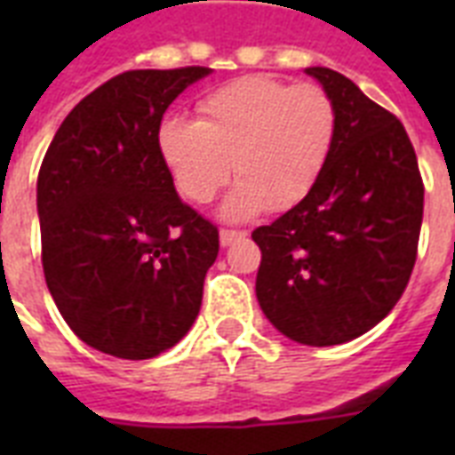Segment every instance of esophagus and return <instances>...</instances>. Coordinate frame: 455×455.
I'll return each instance as SVG.
<instances>
[{"label":"esophagus","mask_w":455,"mask_h":455,"mask_svg":"<svg viewBox=\"0 0 455 455\" xmlns=\"http://www.w3.org/2000/svg\"><path fill=\"white\" fill-rule=\"evenodd\" d=\"M245 238V231H231V228H221L220 231V243L227 248V245H234L235 241Z\"/></svg>","instance_id":"34e87169"}]
</instances>
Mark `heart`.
Returning a JSON list of instances; mask_svg holds the SVG:
<instances>
[{"label": "heart", "instance_id": "1", "mask_svg": "<svg viewBox=\"0 0 455 455\" xmlns=\"http://www.w3.org/2000/svg\"><path fill=\"white\" fill-rule=\"evenodd\" d=\"M200 120L170 116L156 144L177 191L210 203L235 177L221 217L248 220L259 210L283 212L302 203L323 174L338 137V108L316 84H285L248 75L207 94Z\"/></svg>", "mask_w": 455, "mask_h": 455}]
</instances>
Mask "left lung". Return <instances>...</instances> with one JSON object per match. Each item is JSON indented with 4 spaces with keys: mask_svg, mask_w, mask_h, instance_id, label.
Instances as JSON below:
<instances>
[{
    "mask_svg": "<svg viewBox=\"0 0 455 455\" xmlns=\"http://www.w3.org/2000/svg\"><path fill=\"white\" fill-rule=\"evenodd\" d=\"M338 108V137L309 196L252 231L257 302L285 338L331 347L368 332L406 291L423 179L403 124L349 77L307 68Z\"/></svg>",
    "mask_w": 455,
    "mask_h": 455,
    "instance_id": "obj_1",
    "label": "left lung"
}]
</instances>
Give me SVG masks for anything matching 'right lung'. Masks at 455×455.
<instances>
[{
    "label": "right lung",
    "instance_id": "add662e5",
    "mask_svg": "<svg viewBox=\"0 0 455 455\" xmlns=\"http://www.w3.org/2000/svg\"><path fill=\"white\" fill-rule=\"evenodd\" d=\"M210 73L117 75L68 113L39 167L46 288L75 335L117 359H153L191 331L220 252L156 144L170 103Z\"/></svg>",
    "mask_w": 455,
    "mask_h": 455
}]
</instances>
